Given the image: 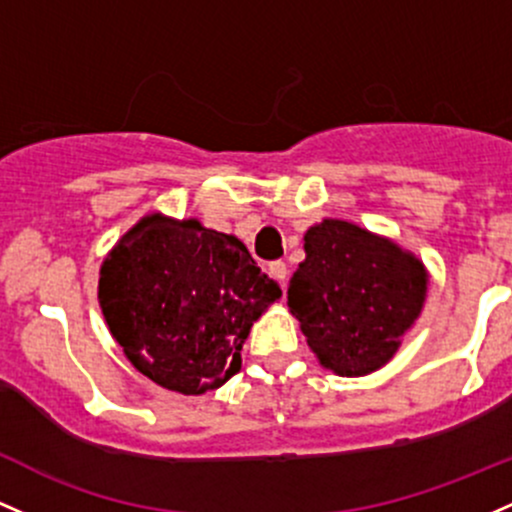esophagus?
Wrapping results in <instances>:
<instances>
[{"mask_svg": "<svg viewBox=\"0 0 512 512\" xmlns=\"http://www.w3.org/2000/svg\"><path fill=\"white\" fill-rule=\"evenodd\" d=\"M269 274H272V277L277 279V282L282 284V289L286 291V277H289V269H286L284 262H272V265H269Z\"/></svg>", "mask_w": 512, "mask_h": 512, "instance_id": "esophagus-1", "label": "esophagus"}]
</instances>
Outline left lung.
<instances>
[{"instance_id":"8db88e82","label":"left lung","mask_w":512,"mask_h":512,"mask_svg":"<svg viewBox=\"0 0 512 512\" xmlns=\"http://www.w3.org/2000/svg\"><path fill=\"white\" fill-rule=\"evenodd\" d=\"M306 260L289 282V308L320 364L340 376L376 372L396 355L428 291L423 262L347 221L303 235Z\"/></svg>"}]
</instances>
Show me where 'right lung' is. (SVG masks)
<instances>
[{"mask_svg":"<svg viewBox=\"0 0 512 512\" xmlns=\"http://www.w3.org/2000/svg\"><path fill=\"white\" fill-rule=\"evenodd\" d=\"M279 296L238 238L160 213L123 235L99 277L101 313L133 367L184 396L240 372L252 323Z\"/></svg>","mask_w":512,"mask_h":512,"instance_id":"obj_1","label":"right lung"}]
</instances>
